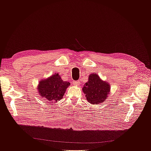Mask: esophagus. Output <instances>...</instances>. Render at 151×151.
<instances>
[{"mask_svg": "<svg viewBox=\"0 0 151 151\" xmlns=\"http://www.w3.org/2000/svg\"><path fill=\"white\" fill-rule=\"evenodd\" d=\"M74 85L75 86H79L80 84V81H74V83H73Z\"/></svg>", "mask_w": 151, "mask_h": 151, "instance_id": "34e87169", "label": "esophagus"}]
</instances>
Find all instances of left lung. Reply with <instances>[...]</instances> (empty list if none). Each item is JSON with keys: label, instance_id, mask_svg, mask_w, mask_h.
I'll use <instances>...</instances> for the list:
<instances>
[{"label": "left lung", "instance_id": "left-lung-1", "mask_svg": "<svg viewBox=\"0 0 151 151\" xmlns=\"http://www.w3.org/2000/svg\"><path fill=\"white\" fill-rule=\"evenodd\" d=\"M110 84L92 73L89 76L88 81L84 85L83 91L86 99L93 104L97 105L106 101L110 92Z\"/></svg>", "mask_w": 151, "mask_h": 151}]
</instances>
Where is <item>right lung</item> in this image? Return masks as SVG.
<instances>
[{
	"mask_svg": "<svg viewBox=\"0 0 151 151\" xmlns=\"http://www.w3.org/2000/svg\"><path fill=\"white\" fill-rule=\"evenodd\" d=\"M70 84L68 82L63 81L57 73L45 79H41L37 86V89L40 97L43 98L46 102L52 104L57 103L63 98Z\"/></svg>",
	"mask_w": 151,
	"mask_h": 151,
	"instance_id": "add662e5",
	"label": "right lung"
}]
</instances>
